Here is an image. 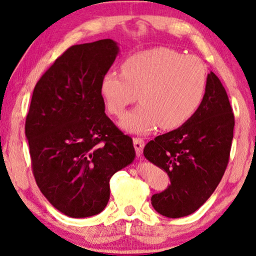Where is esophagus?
I'll return each instance as SVG.
<instances>
[{
  "instance_id": "esophagus-1",
  "label": "esophagus",
  "mask_w": 256,
  "mask_h": 256,
  "mask_svg": "<svg viewBox=\"0 0 256 256\" xmlns=\"http://www.w3.org/2000/svg\"><path fill=\"white\" fill-rule=\"evenodd\" d=\"M133 146H134L136 156H142V148H144V146H145V142H144L142 138H133Z\"/></svg>"
}]
</instances>
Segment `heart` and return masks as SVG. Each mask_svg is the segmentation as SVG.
Segmentation results:
<instances>
[{
	"mask_svg": "<svg viewBox=\"0 0 256 256\" xmlns=\"http://www.w3.org/2000/svg\"><path fill=\"white\" fill-rule=\"evenodd\" d=\"M122 74L110 70L100 81L108 111L120 116L139 96L140 106L120 118L131 133H148L158 125L175 130L198 110L206 92V70L200 59L174 50L156 48L136 53L122 64Z\"/></svg>",
	"mask_w": 256,
	"mask_h": 256,
	"instance_id": "1",
	"label": "heart"
}]
</instances>
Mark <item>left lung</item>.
Listing matches in <instances>:
<instances>
[{"instance_id":"8db88e82","label":"left lung","mask_w":256,"mask_h":256,"mask_svg":"<svg viewBox=\"0 0 256 256\" xmlns=\"http://www.w3.org/2000/svg\"><path fill=\"white\" fill-rule=\"evenodd\" d=\"M234 116L214 72L196 114L178 128L147 142L144 156L167 172L170 184L152 196L156 212L168 218L189 216L208 200L228 167Z\"/></svg>"}]
</instances>
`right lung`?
<instances>
[{"label": "right lung", "mask_w": 256, "mask_h": 256, "mask_svg": "<svg viewBox=\"0 0 256 256\" xmlns=\"http://www.w3.org/2000/svg\"><path fill=\"white\" fill-rule=\"evenodd\" d=\"M118 53L112 39L72 46L32 94L25 122L32 170L42 195L68 217L102 212L111 176L134 160L132 139L106 116L100 95Z\"/></svg>", "instance_id": "1"}]
</instances>
